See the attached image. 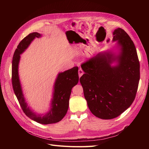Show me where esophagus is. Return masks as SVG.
Listing matches in <instances>:
<instances>
[{
  "mask_svg": "<svg viewBox=\"0 0 149 149\" xmlns=\"http://www.w3.org/2000/svg\"><path fill=\"white\" fill-rule=\"evenodd\" d=\"M83 73H84V72H83V71L82 70V69L79 68V70H78V74H79V77L80 78L81 76L83 74Z\"/></svg>",
  "mask_w": 149,
  "mask_h": 149,
  "instance_id": "34e87169",
  "label": "esophagus"
}]
</instances>
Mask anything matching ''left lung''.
<instances>
[{
  "label": "left lung",
  "instance_id": "8db88e82",
  "mask_svg": "<svg viewBox=\"0 0 149 149\" xmlns=\"http://www.w3.org/2000/svg\"><path fill=\"white\" fill-rule=\"evenodd\" d=\"M118 54L100 52L81 65L80 78L89 110L97 118L112 119L120 115L136 97L140 79V64L134 43L120 28L113 31ZM114 62L115 66L111 65Z\"/></svg>",
  "mask_w": 149,
  "mask_h": 149
}]
</instances>
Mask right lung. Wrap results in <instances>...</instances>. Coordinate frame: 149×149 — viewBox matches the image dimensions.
<instances>
[{
	"label": "right lung",
	"mask_w": 149,
	"mask_h": 149,
	"mask_svg": "<svg viewBox=\"0 0 149 149\" xmlns=\"http://www.w3.org/2000/svg\"><path fill=\"white\" fill-rule=\"evenodd\" d=\"M42 35L37 32L30 33L25 37L17 46L13 54L12 68V86L15 96L22 110L29 118L42 124L56 123L66 115L68 109L69 100L71 89L78 83V67L59 73L53 87V98L49 110L45 114H37L30 109L25 101L19 76V64L20 55L29 47L35 38H40Z\"/></svg>",
	"instance_id": "right-lung-1"
}]
</instances>
